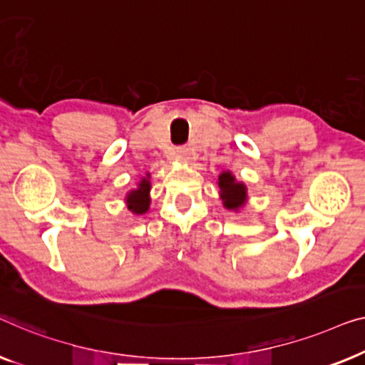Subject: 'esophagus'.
Returning a JSON list of instances; mask_svg holds the SVG:
<instances>
[{
  "mask_svg": "<svg viewBox=\"0 0 365 365\" xmlns=\"http://www.w3.org/2000/svg\"><path fill=\"white\" fill-rule=\"evenodd\" d=\"M175 158L180 162H187L188 160V148H177Z\"/></svg>",
  "mask_w": 365,
  "mask_h": 365,
  "instance_id": "1",
  "label": "esophagus"
}]
</instances>
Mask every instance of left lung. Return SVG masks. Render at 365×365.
I'll return each mask as SVG.
<instances>
[{
	"label": "left lung",
	"mask_w": 365,
	"mask_h": 365,
	"mask_svg": "<svg viewBox=\"0 0 365 365\" xmlns=\"http://www.w3.org/2000/svg\"><path fill=\"white\" fill-rule=\"evenodd\" d=\"M218 187H220V197L223 200V207L228 210H238L246 203V187L245 183L236 182L235 175L232 172H222L218 177Z\"/></svg>",
	"instance_id": "1"
}]
</instances>
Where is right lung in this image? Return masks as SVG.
<instances>
[{
	"label": "right lung",
	"instance_id": "right-lung-1",
	"mask_svg": "<svg viewBox=\"0 0 365 365\" xmlns=\"http://www.w3.org/2000/svg\"><path fill=\"white\" fill-rule=\"evenodd\" d=\"M148 177L150 175L147 173V178H142L137 188L130 190L125 197L127 208L135 215L147 213L148 207H150V180H148Z\"/></svg>",
	"mask_w": 365,
	"mask_h": 365
}]
</instances>
